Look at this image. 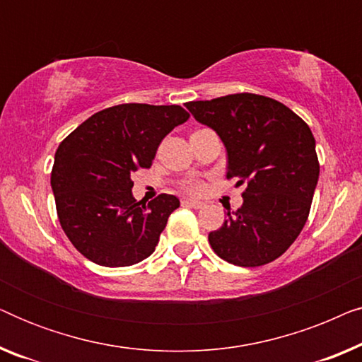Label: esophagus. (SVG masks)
Here are the masks:
<instances>
[{
  "label": "esophagus",
  "instance_id": "1",
  "mask_svg": "<svg viewBox=\"0 0 362 362\" xmlns=\"http://www.w3.org/2000/svg\"><path fill=\"white\" fill-rule=\"evenodd\" d=\"M182 206L192 207V209H201V207H204V202L194 201V199H185V201H182Z\"/></svg>",
  "mask_w": 362,
  "mask_h": 362
}]
</instances>
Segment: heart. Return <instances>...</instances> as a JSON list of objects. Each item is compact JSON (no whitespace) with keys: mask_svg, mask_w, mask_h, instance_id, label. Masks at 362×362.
I'll list each match as a JSON object with an SVG mask.
<instances>
[{"mask_svg":"<svg viewBox=\"0 0 362 362\" xmlns=\"http://www.w3.org/2000/svg\"><path fill=\"white\" fill-rule=\"evenodd\" d=\"M186 189L192 192V194H199V192L202 191V182H197V181L189 182V185L186 186Z\"/></svg>","mask_w":362,"mask_h":362,"instance_id":"b5f03b06","label":"heart"}]
</instances>
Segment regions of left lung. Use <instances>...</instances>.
I'll return each mask as SVG.
<instances>
[{
    "label": "left lung",
    "instance_id": "left-lung-1",
    "mask_svg": "<svg viewBox=\"0 0 362 362\" xmlns=\"http://www.w3.org/2000/svg\"><path fill=\"white\" fill-rule=\"evenodd\" d=\"M186 108L224 141L227 180L247 185L240 209L227 212L209 234L212 250L239 267L270 264L308 219L320 176L313 133L284 103L257 93L187 102Z\"/></svg>",
    "mask_w": 362,
    "mask_h": 362
}]
</instances>
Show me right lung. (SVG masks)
<instances>
[{"mask_svg": "<svg viewBox=\"0 0 362 362\" xmlns=\"http://www.w3.org/2000/svg\"><path fill=\"white\" fill-rule=\"evenodd\" d=\"M187 118L180 105L122 103L93 113L61 141L51 173L57 217L86 259L130 267L155 252L180 199L136 202L132 175L151 166L163 138Z\"/></svg>", "mask_w": 362, "mask_h": 362, "instance_id": "1", "label": "right lung"}]
</instances>
